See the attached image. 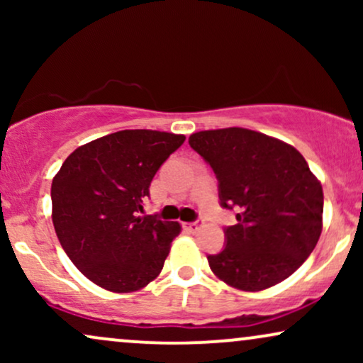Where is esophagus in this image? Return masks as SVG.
Masks as SVG:
<instances>
[{"mask_svg": "<svg viewBox=\"0 0 363 363\" xmlns=\"http://www.w3.org/2000/svg\"><path fill=\"white\" fill-rule=\"evenodd\" d=\"M199 227H201V220H196V222L186 223V228H187V230H191V232H196Z\"/></svg>", "mask_w": 363, "mask_h": 363, "instance_id": "34e87169", "label": "esophagus"}]
</instances>
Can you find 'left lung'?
<instances>
[{"instance_id":"obj_1","label":"left lung","mask_w":363,"mask_h":363,"mask_svg":"<svg viewBox=\"0 0 363 363\" xmlns=\"http://www.w3.org/2000/svg\"><path fill=\"white\" fill-rule=\"evenodd\" d=\"M189 145L213 169L220 206L235 210L210 268L234 289L259 291L289 278L323 230V186L290 145L244 128L199 131Z\"/></svg>"}]
</instances>
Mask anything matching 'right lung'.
<instances>
[{"mask_svg": "<svg viewBox=\"0 0 363 363\" xmlns=\"http://www.w3.org/2000/svg\"><path fill=\"white\" fill-rule=\"evenodd\" d=\"M186 136L124 129L77 148L52 179V223L68 257L95 285L126 294L155 280L181 232L138 213L150 182Z\"/></svg>", "mask_w": 363, "mask_h": 363, "instance_id": "obj_1", "label": "right lung"}]
</instances>
